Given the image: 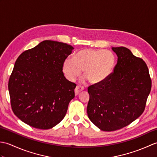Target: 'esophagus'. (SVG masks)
I'll return each mask as SVG.
<instances>
[{"label":"esophagus","mask_w":157,"mask_h":157,"mask_svg":"<svg viewBox=\"0 0 157 157\" xmlns=\"http://www.w3.org/2000/svg\"><path fill=\"white\" fill-rule=\"evenodd\" d=\"M84 88L82 87V86H77L75 89V96L78 95L81 91L84 90Z\"/></svg>","instance_id":"esophagus-1"}]
</instances>
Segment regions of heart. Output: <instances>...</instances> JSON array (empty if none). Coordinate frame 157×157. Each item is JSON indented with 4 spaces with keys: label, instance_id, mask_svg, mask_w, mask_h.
I'll return each instance as SVG.
<instances>
[{
    "label": "heart",
    "instance_id": "b5f03b06",
    "mask_svg": "<svg viewBox=\"0 0 157 157\" xmlns=\"http://www.w3.org/2000/svg\"><path fill=\"white\" fill-rule=\"evenodd\" d=\"M115 56L109 51L85 48L77 53L75 58H67L63 64V71L70 81L84 75L92 84H99L111 75L115 65Z\"/></svg>",
    "mask_w": 157,
    "mask_h": 157
}]
</instances>
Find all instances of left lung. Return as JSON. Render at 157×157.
Returning a JSON list of instances; mask_svg holds the SVG:
<instances>
[{
    "mask_svg": "<svg viewBox=\"0 0 157 157\" xmlns=\"http://www.w3.org/2000/svg\"><path fill=\"white\" fill-rule=\"evenodd\" d=\"M117 56L114 71L99 84L89 86L87 113L100 129L115 131L129 125L144 112L151 90L148 67L125 47H112Z\"/></svg>",
    "mask_w": 157,
    "mask_h": 157,
    "instance_id": "left-lung-1",
    "label": "left lung"
}]
</instances>
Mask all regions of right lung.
I'll list each match as a JSON object with an SVG mask.
<instances>
[{
  "instance_id": "right-lung-1",
  "label": "right lung",
  "mask_w": 157,
  "mask_h": 157,
  "mask_svg": "<svg viewBox=\"0 0 157 157\" xmlns=\"http://www.w3.org/2000/svg\"><path fill=\"white\" fill-rule=\"evenodd\" d=\"M73 49L65 43L44 40L19 55L8 88L13 111L23 122L48 129L65 117L76 84L65 78L63 64Z\"/></svg>"
}]
</instances>
